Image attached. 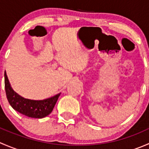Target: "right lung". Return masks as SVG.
<instances>
[{
  "instance_id": "obj_1",
  "label": "right lung",
  "mask_w": 149,
  "mask_h": 149,
  "mask_svg": "<svg viewBox=\"0 0 149 149\" xmlns=\"http://www.w3.org/2000/svg\"><path fill=\"white\" fill-rule=\"evenodd\" d=\"M4 77L7 100L10 106L15 110L25 116L32 118H43L52 112L58 101V97L61 95V93L44 100H31L24 99L12 89L6 72Z\"/></svg>"
}]
</instances>
